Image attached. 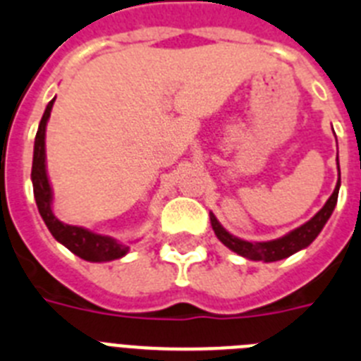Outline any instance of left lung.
I'll return each mask as SVG.
<instances>
[{
    "instance_id": "1",
    "label": "left lung",
    "mask_w": 361,
    "mask_h": 361,
    "mask_svg": "<svg viewBox=\"0 0 361 361\" xmlns=\"http://www.w3.org/2000/svg\"><path fill=\"white\" fill-rule=\"evenodd\" d=\"M338 171H340V167H338ZM338 190H340V178H338L336 189H334L331 198L327 200V203L322 207V211H319L314 218L309 219L305 225L294 228L293 233L280 238V240L258 241V243L240 240V238L228 234L227 231L218 224V219L214 218V214L211 216V224L218 240L221 241L225 247L234 250L236 255L243 256V258L255 259V262H278V259L287 258V256L294 255L298 250L305 249L307 245H311L312 241H314V238L319 234V231H322L324 225L327 224V219L331 218L334 207H336Z\"/></svg>"
}]
</instances>
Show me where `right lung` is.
<instances>
[{"label": "right lung", "mask_w": 361, "mask_h": 361, "mask_svg": "<svg viewBox=\"0 0 361 361\" xmlns=\"http://www.w3.org/2000/svg\"><path fill=\"white\" fill-rule=\"evenodd\" d=\"M56 99V98H54ZM54 99L49 102L43 118L39 121V128H37L36 142H34V159H32V187H34V198H36L37 211L42 214L43 221L49 227L50 234L63 243L71 252H74L80 258L87 259V262H112L128 252V245L116 241L109 236H102V234H94L83 227H76V225L61 224L52 212V190H50L49 178H47L45 169V128L47 120H49Z\"/></svg>", "instance_id": "obj_1"}]
</instances>
